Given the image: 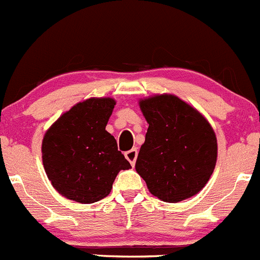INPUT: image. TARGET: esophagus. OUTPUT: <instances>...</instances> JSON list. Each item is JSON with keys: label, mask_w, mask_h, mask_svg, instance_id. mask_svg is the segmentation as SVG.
I'll list each match as a JSON object with an SVG mask.
<instances>
[{"label": "esophagus", "mask_w": 260, "mask_h": 260, "mask_svg": "<svg viewBox=\"0 0 260 260\" xmlns=\"http://www.w3.org/2000/svg\"><path fill=\"white\" fill-rule=\"evenodd\" d=\"M125 157H126V159L128 160V162L132 163V166H134L135 165V160H137V157H138L137 148H133V149L127 150V152L125 153Z\"/></svg>", "instance_id": "1"}]
</instances>
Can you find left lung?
<instances>
[{"instance_id":"8db88e82","label":"left lung","mask_w":260,"mask_h":260,"mask_svg":"<svg viewBox=\"0 0 260 260\" xmlns=\"http://www.w3.org/2000/svg\"><path fill=\"white\" fill-rule=\"evenodd\" d=\"M139 105L149 126L135 169L149 191L167 203L199 192L217 160V139L208 121L175 95H155Z\"/></svg>"}]
</instances>
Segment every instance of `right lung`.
Listing matches in <instances>:
<instances>
[{
    "instance_id": "obj_1",
    "label": "right lung",
    "mask_w": 260,
    "mask_h": 260,
    "mask_svg": "<svg viewBox=\"0 0 260 260\" xmlns=\"http://www.w3.org/2000/svg\"><path fill=\"white\" fill-rule=\"evenodd\" d=\"M115 105L112 98L78 103L44 135V170L54 189L68 199L98 202L110 194L118 172L132 167L106 130Z\"/></svg>"
}]
</instances>
